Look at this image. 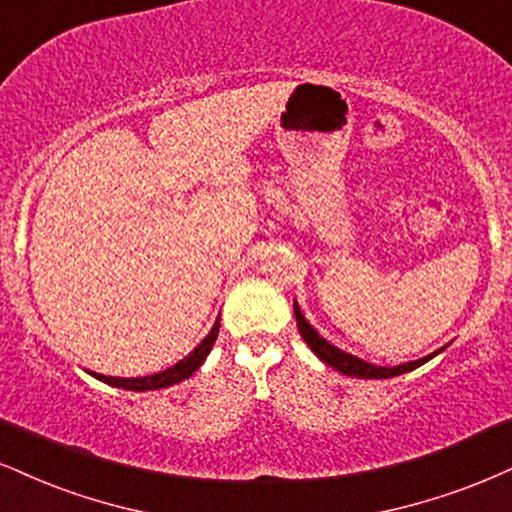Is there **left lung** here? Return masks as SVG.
<instances>
[{
    "label": "left lung",
    "mask_w": 512,
    "mask_h": 512,
    "mask_svg": "<svg viewBox=\"0 0 512 512\" xmlns=\"http://www.w3.org/2000/svg\"><path fill=\"white\" fill-rule=\"evenodd\" d=\"M294 315H296V325H299L301 337H304V342L311 346V351L320 358V361L327 363L334 370H339L342 375L361 377V380H387V377H399V375H403V372H410V370L420 368V365H425L427 361H432L437 353H441L446 349V346H449V344L441 346V349H437L425 358H418V361L394 365V368H384V365L368 363V361H363V358L353 356V353H346L342 349H337V346L327 342L325 337H320V332L315 330V327L304 318V313H301V308H299V304H296V299H294Z\"/></svg>",
    "instance_id": "left-lung-1"
}]
</instances>
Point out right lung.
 Returning a JSON list of instances; mask_svg holds the SVG:
<instances>
[{
    "instance_id": "1",
    "label": "right lung",
    "mask_w": 512,
    "mask_h": 512,
    "mask_svg": "<svg viewBox=\"0 0 512 512\" xmlns=\"http://www.w3.org/2000/svg\"><path fill=\"white\" fill-rule=\"evenodd\" d=\"M218 330H220V318H216V323H213L211 332L206 334L204 339H201V344L194 349L192 353H187L182 361H178L175 365H170V368L161 370V372H154V375H144V377H109V375H99V372H90L92 377H97L99 382L104 384H111V387H118V389H128V391H154V389H166V387H173V384H178L182 380H189V377L194 375L201 368V363L206 361V356L211 353L213 344H216V337H218Z\"/></svg>"
}]
</instances>
